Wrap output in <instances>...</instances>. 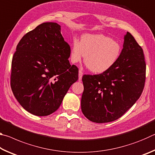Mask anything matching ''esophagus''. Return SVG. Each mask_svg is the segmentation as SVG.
I'll list each match as a JSON object with an SVG mask.
<instances>
[{
    "mask_svg": "<svg viewBox=\"0 0 155 155\" xmlns=\"http://www.w3.org/2000/svg\"><path fill=\"white\" fill-rule=\"evenodd\" d=\"M83 74V72L81 71V70H79V71H78V81H81V79H82Z\"/></svg>",
    "mask_w": 155,
    "mask_h": 155,
    "instance_id": "1",
    "label": "esophagus"
}]
</instances>
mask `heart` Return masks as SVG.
<instances>
[{
  "label": "heart",
  "mask_w": 155,
  "mask_h": 155,
  "mask_svg": "<svg viewBox=\"0 0 155 155\" xmlns=\"http://www.w3.org/2000/svg\"><path fill=\"white\" fill-rule=\"evenodd\" d=\"M121 46L117 41L103 34L86 33L81 41L73 39L70 59L77 64L85 57L87 67L94 74L108 71L116 64L121 54Z\"/></svg>",
  "instance_id": "1"
}]
</instances>
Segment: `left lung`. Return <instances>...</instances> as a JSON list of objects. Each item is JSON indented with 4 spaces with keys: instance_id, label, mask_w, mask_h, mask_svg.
Returning <instances> with one entry per match:
<instances>
[{
    "instance_id": "8db88e82",
    "label": "left lung",
    "mask_w": 155,
    "mask_h": 155,
    "mask_svg": "<svg viewBox=\"0 0 155 155\" xmlns=\"http://www.w3.org/2000/svg\"><path fill=\"white\" fill-rule=\"evenodd\" d=\"M145 79L143 50L133 36L127 32L116 64L103 74L83 77V114L96 123L120 118L140 98Z\"/></svg>"
}]
</instances>
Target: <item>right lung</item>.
<instances>
[{
    "label": "right lung",
    "instance_id": "right-lung-1",
    "mask_svg": "<svg viewBox=\"0 0 155 155\" xmlns=\"http://www.w3.org/2000/svg\"><path fill=\"white\" fill-rule=\"evenodd\" d=\"M70 56V47L57 23H42L22 37L12 59L11 87L26 111L46 116L59 109L78 78Z\"/></svg>",
    "mask_w": 155,
    "mask_h": 155
}]
</instances>
